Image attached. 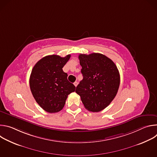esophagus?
Instances as JSON below:
<instances>
[{
    "instance_id": "1",
    "label": "esophagus",
    "mask_w": 157,
    "mask_h": 157,
    "mask_svg": "<svg viewBox=\"0 0 157 157\" xmlns=\"http://www.w3.org/2000/svg\"><path fill=\"white\" fill-rule=\"evenodd\" d=\"M78 82H77V81H75V82H74V85H75V86H76H76H77V85H78Z\"/></svg>"
}]
</instances>
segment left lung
Instances as JSON below:
<instances>
[{
    "instance_id": "left-lung-1",
    "label": "left lung",
    "mask_w": 157,
    "mask_h": 157,
    "mask_svg": "<svg viewBox=\"0 0 157 157\" xmlns=\"http://www.w3.org/2000/svg\"><path fill=\"white\" fill-rule=\"evenodd\" d=\"M83 79L76 93L84 107L98 113L107 107L116 97L120 85V75L115 63L101 53L79 55Z\"/></svg>"
}]
</instances>
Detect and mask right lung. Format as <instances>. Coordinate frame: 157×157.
<instances>
[{
    "label": "right lung",
    "mask_w": 157,
    "mask_h": 157,
    "mask_svg": "<svg viewBox=\"0 0 157 157\" xmlns=\"http://www.w3.org/2000/svg\"><path fill=\"white\" fill-rule=\"evenodd\" d=\"M71 57L53 55L43 57L34 66L30 77V87L39 105L49 113L60 111L68 96L75 91V85L68 81L63 66Z\"/></svg>",
    "instance_id": "obj_1"
}]
</instances>
